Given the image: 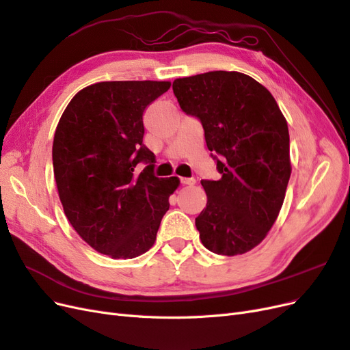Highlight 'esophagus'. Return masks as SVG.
Here are the masks:
<instances>
[{
    "label": "esophagus",
    "mask_w": 350,
    "mask_h": 350,
    "mask_svg": "<svg viewBox=\"0 0 350 350\" xmlns=\"http://www.w3.org/2000/svg\"><path fill=\"white\" fill-rule=\"evenodd\" d=\"M183 185H194L196 184V179L194 178H181L179 179Z\"/></svg>",
    "instance_id": "34e87169"
}]
</instances>
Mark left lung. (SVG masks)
<instances>
[{"instance_id": "obj_1", "label": "left lung", "mask_w": 350, "mask_h": 350, "mask_svg": "<svg viewBox=\"0 0 350 350\" xmlns=\"http://www.w3.org/2000/svg\"><path fill=\"white\" fill-rule=\"evenodd\" d=\"M179 107L197 118L219 181L201 179L206 208L196 217L203 245L238 256L266 238L291 178L289 130L271 93L247 74L208 71L176 79Z\"/></svg>"}]
</instances>
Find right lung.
<instances>
[{"label":"right lung","instance_id":"obj_1","mask_svg":"<svg viewBox=\"0 0 350 350\" xmlns=\"http://www.w3.org/2000/svg\"><path fill=\"white\" fill-rule=\"evenodd\" d=\"M169 81H100L71 99L57 125L52 163L64 213L92 248L112 258L149 251L179 179L154 176L143 113ZM139 163L146 166L142 173Z\"/></svg>","mask_w":350,"mask_h":350}]
</instances>
